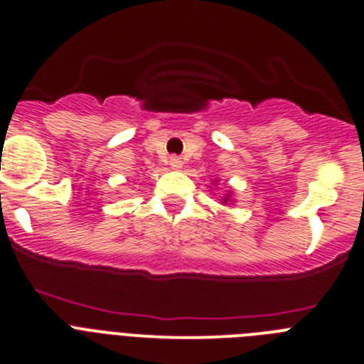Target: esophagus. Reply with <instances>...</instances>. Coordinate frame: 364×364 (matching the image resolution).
Returning a JSON list of instances; mask_svg holds the SVG:
<instances>
[{"mask_svg":"<svg viewBox=\"0 0 364 364\" xmlns=\"http://www.w3.org/2000/svg\"><path fill=\"white\" fill-rule=\"evenodd\" d=\"M168 164H171L172 168H181L183 167V160L179 156H171L168 159Z\"/></svg>","mask_w":364,"mask_h":364,"instance_id":"esophagus-1","label":"esophagus"}]
</instances>
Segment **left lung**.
I'll return each mask as SVG.
<instances>
[{"label": "left lung", "mask_w": 364, "mask_h": 364, "mask_svg": "<svg viewBox=\"0 0 364 364\" xmlns=\"http://www.w3.org/2000/svg\"><path fill=\"white\" fill-rule=\"evenodd\" d=\"M225 200H227V199H225ZM225 200H223V203H225Z\"/></svg>", "instance_id": "1"}]
</instances>
